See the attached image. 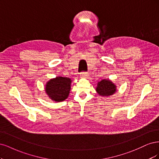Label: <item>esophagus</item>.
<instances>
[{
	"mask_svg": "<svg viewBox=\"0 0 159 159\" xmlns=\"http://www.w3.org/2000/svg\"><path fill=\"white\" fill-rule=\"evenodd\" d=\"M88 76H89V74L86 72H82L80 73V76L82 78H87L88 77Z\"/></svg>",
	"mask_w": 159,
	"mask_h": 159,
	"instance_id": "1",
	"label": "esophagus"
}]
</instances>
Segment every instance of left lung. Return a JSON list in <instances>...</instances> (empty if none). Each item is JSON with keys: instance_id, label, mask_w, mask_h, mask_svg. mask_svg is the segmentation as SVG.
Instances as JSON below:
<instances>
[{"instance_id": "left-lung-1", "label": "left lung", "mask_w": 159, "mask_h": 159, "mask_svg": "<svg viewBox=\"0 0 159 159\" xmlns=\"http://www.w3.org/2000/svg\"><path fill=\"white\" fill-rule=\"evenodd\" d=\"M96 90L101 96H110L116 91V86L110 80L103 79L98 82Z\"/></svg>"}]
</instances>
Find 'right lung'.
<instances>
[{
	"label": "right lung",
	"mask_w": 159,
	"mask_h": 159,
	"mask_svg": "<svg viewBox=\"0 0 159 159\" xmlns=\"http://www.w3.org/2000/svg\"><path fill=\"white\" fill-rule=\"evenodd\" d=\"M71 79L63 76H56L45 84V90L48 96L55 102H62L68 98L70 90Z\"/></svg>",
	"instance_id": "1"
}]
</instances>
